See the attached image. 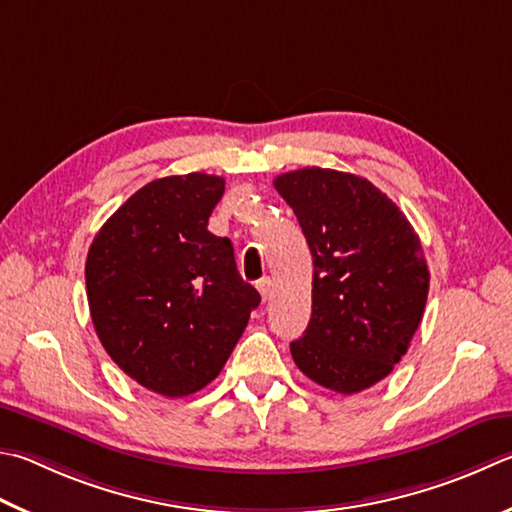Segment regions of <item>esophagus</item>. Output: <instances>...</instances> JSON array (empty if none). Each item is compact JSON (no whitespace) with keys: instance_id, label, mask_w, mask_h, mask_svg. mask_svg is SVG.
Instances as JSON below:
<instances>
[{"instance_id":"34e87169","label":"esophagus","mask_w":512,"mask_h":512,"mask_svg":"<svg viewBox=\"0 0 512 512\" xmlns=\"http://www.w3.org/2000/svg\"><path fill=\"white\" fill-rule=\"evenodd\" d=\"M271 286H273L271 277H262V280L257 282V291H259V295H262L264 302L268 300V297H271Z\"/></svg>"}]
</instances>
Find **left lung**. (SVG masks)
I'll return each mask as SVG.
<instances>
[{
  "mask_svg": "<svg viewBox=\"0 0 512 512\" xmlns=\"http://www.w3.org/2000/svg\"><path fill=\"white\" fill-rule=\"evenodd\" d=\"M273 185L313 257V311L291 356L313 383L358 394L392 374L421 324L430 291L421 241L362 176L302 167Z\"/></svg>",
  "mask_w": 512,
  "mask_h": 512,
  "instance_id": "1",
  "label": "left lung"
}]
</instances>
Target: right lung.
Wrapping results in <instances>:
<instances>
[{
    "label": "right lung",
    "instance_id": "right-lung-1",
    "mask_svg": "<svg viewBox=\"0 0 512 512\" xmlns=\"http://www.w3.org/2000/svg\"><path fill=\"white\" fill-rule=\"evenodd\" d=\"M226 181L165 176L134 192L91 241V320L111 360L150 392L190 396L219 376L262 297L230 239L208 230Z\"/></svg>",
    "mask_w": 512,
    "mask_h": 512
}]
</instances>
